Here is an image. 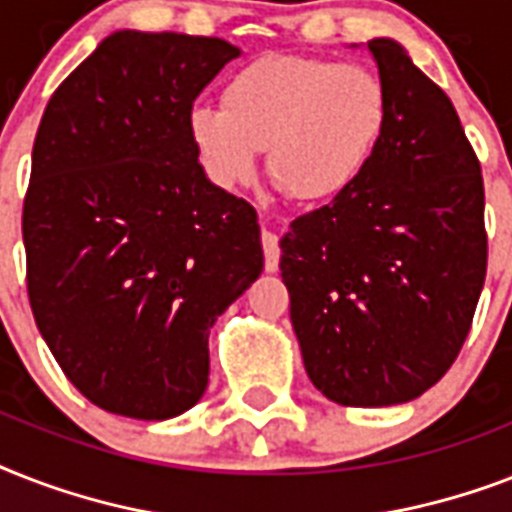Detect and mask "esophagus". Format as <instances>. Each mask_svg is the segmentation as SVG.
Returning <instances> with one entry per match:
<instances>
[{
	"label": "esophagus",
	"instance_id": "obj_1",
	"mask_svg": "<svg viewBox=\"0 0 512 512\" xmlns=\"http://www.w3.org/2000/svg\"><path fill=\"white\" fill-rule=\"evenodd\" d=\"M263 255H265V271L273 273L279 271V257H281V249H279V239H276V233L263 228Z\"/></svg>",
	"mask_w": 512,
	"mask_h": 512
}]
</instances>
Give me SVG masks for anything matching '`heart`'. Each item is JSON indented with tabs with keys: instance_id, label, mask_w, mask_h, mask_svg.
Instances as JSON below:
<instances>
[{
	"instance_id": "obj_1",
	"label": "heart",
	"mask_w": 512,
	"mask_h": 512,
	"mask_svg": "<svg viewBox=\"0 0 512 512\" xmlns=\"http://www.w3.org/2000/svg\"><path fill=\"white\" fill-rule=\"evenodd\" d=\"M388 122L385 87L364 66L265 55L239 68L223 108L199 106L191 138L207 175L223 188L265 170L295 201H329L372 162Z\"/></svg>"
}]
</instances>
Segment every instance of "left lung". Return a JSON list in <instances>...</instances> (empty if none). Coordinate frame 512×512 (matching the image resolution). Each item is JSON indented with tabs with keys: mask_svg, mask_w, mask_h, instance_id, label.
<instances>
[{
	"mask_svg": "<svg viewBox=\"0 0 512 512\" xmlns=\"http://www.w3.org/2000/svg\"><path fill=\"white\" fill-rule=\"evenodd\" d=\"M388 122L348 191L281 239L289 316L316 388L393 406L433 388L486 279L484 177L452 100L393 39H372Z\"/></svg>",
	"mask_w": 512,
	"mask_h": 512,
	"instance_id": "obj_1",
	"label": "left lung"
}]
</instances>
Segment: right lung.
<instances>
[{
	"instance_id": "obj_1",
	"label": "right lung",
	"mask_w": 512,
	"mask_h": 512,
	"mask_svg": "<svg viewBox=\"0 0 512 512\" xmlns=\"http://www.w3.org/2000/svg\"><path fill=\"white\" fill-rule=\"evenodd\" d=\"M239 47L116 31L44 108L23 201L28 300L92 404L170 420L207 390L209 329L263 271L257 212L209 183L193 100Z\"/></svg>"
}]
</instances>
